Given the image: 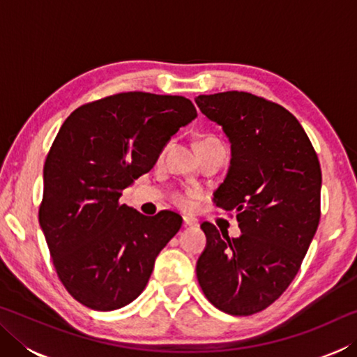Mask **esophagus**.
I'll return each mask as SVG.
<instances>
[{"instance_id": "obj_1", "label": "esophagus", "mask_w": 357, "mask_h": 357, "mask_svg": "<svg viewBox=\"0 0 357 357\" xmlns=\"http://www.w3.org/2000/svg\"><path fill=\"white\" fill-rule=\"evenodd\" d=\"M183 220H184V227H195L197 225V220L192 219V217H189V215H184Z\"/></svg>"}]
</instances>
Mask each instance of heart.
<instances>
[{"label":"heart","mask_w":357,"mask_h":357,"mask_svg":"<svg viewBox=\"0 0 357 357\" xmlns=\"http://www.w3.org/2000/svg\"><path fill=\"white\" fill-rule=\"evenodd\" d=\"M206 146H220V143H219V140H215L214 137H203L197 142V149H202ZM173 200L178 204V206L189 209L193 203V195L192 193H178V195H174Z\"/></svg>","instance_id":"obj_1"}]
</instances>
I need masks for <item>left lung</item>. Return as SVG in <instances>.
<instances>
[{"mask_svg":"<svg viewBox=\"0 0 357 357\" xmlns=\"http://www.w3.org/2000/svg\"><path fill=\"white\" fill-rule=\"evenodd\" d=\"M195 104L231 144L214 202L236 213L241 228L239 238H229L203 223L206 247L197 279L219 310L252 315L279 299L298 274L321 215V168L299 121L274 102L227 91L198 96Z\"/></svg>","mask_w":357,"mask_h":357,"instance_id":"obj_1","label":"left lung"}]
</instances>
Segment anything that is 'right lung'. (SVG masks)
I'll use <instances>...</instances> for the list:
<instances>
[{
    "label": "right lung",
    "instance_id": "add662e5",
    "mask_svg": "<svg viewBox=\"0 0 357 357\" xmlns=\"http://www.w3.org/2000/svg\"><path fill=\"white\" fill-rule=\"evenodd\" d=\"M195 118L183 96L134 91L78 107L63 123L44 165L39 223L59 280L80 304L116 310L146 287L183 217L143 215L119 198Z\"/></svg>",
    "mask_w": 357,
    "mask_h": 357
}]
</instances>
